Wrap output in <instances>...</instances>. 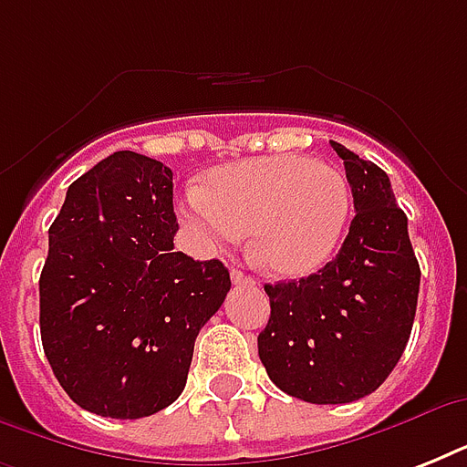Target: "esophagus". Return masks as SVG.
I'll list each match as a JSON object with an SVG mask.
<instances>
[{
	"instance_id": "1",
	"label": "esophagus",
	"mask_w": 467,
	"mask_h": 467,
	"mask_svg": "<svg viewBox=\"0 0 467 467\" xmlns=\"http://www.w3.org/2000/svg\"><path fill=\"white\" fill-rule=\"evenodd\" d=\"M230 278H233L234 285H254L256 281L252 276H247V274H242L240 269H233V274H230Z\"/></svg>"
}]
</instances>
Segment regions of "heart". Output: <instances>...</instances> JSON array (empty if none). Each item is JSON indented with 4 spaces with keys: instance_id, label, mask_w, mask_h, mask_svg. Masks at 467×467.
<instances>
[{
    "instance_id": "heart-1",
    "label": "heart",
    "mask_w": 467,
    "mask_h": 467,
    "mask_svg": "<svg viewBox=\"0 0 467 467\" xmlns=\"http://www.w3.org/2000/svg\"><path fill=\"white\" fill-rule=\"evenodd\" d=\"M183 225L203 247L237 244L278 278L319 271L339 247L351 215V189L337 167L307 155H269L213 169L208 191L189 189Z\"/></svg>"
}]
</instances>
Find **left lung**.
<instances>
[{"label": "left lung", "mask_w": 467, "mask_h": 467, "mask_svg": "<svg viewBox=\"0 0 467 467\" xmlns=\"http://www.w3.org/2000/svg\"><path fill=\"white\" fill-rule=\"evenodd\" d=\"M356 218L337 259L317 274L266 284L271 317L259 334L269 378L312 405H344L373 390L398 366L412 332L420 264L383 169L339 142Z\"/></svg>", "instance_id": "1"}]
</instances>
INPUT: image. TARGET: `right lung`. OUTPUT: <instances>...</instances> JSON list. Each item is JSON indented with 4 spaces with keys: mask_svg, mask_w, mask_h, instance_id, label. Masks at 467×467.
Wrapping results in <instances>:
<instances>
[{
    "mask_svg": "<svg viewBox=\"0 0 467 467\" xmlns=\"http://www.w3.org/2000/svg\"><path fill=\"white\" fill-rule=\"evenodd\" d=\"M171 169L123 150L69 183L47 230L40 339L87 412L140 420L182 395L201 327L218 312L223 262L174 252Z\"/></svg>",
    "mask_w": 467,
    "mask_h": 467,
    "instance_id": "add662e5",
    "label": "right lung"
}]
</instances>
